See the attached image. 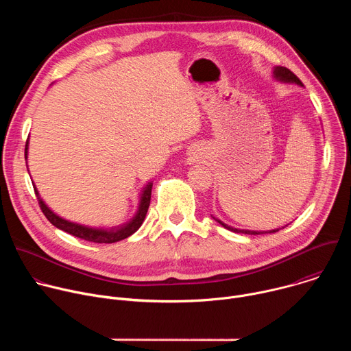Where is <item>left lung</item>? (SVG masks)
I'll list each match as a JSON object with an SVG mask.
<instances>
[{"instance_id":"left-lung-1","label":"left lung","mask_w":351,"mask_h":351,"mask_svg":"<svg viewBox=\"0 0 351 351\" xmlns=\"http://www.w3.org/2000/svg\"><path fill=\"white\" fill-rule=\"evenodd\" d=\"M272 76H274V79L275 80H278V82H282V83H295V84H298V86H302L303 87V83H302V80H300L291 71H289L287 68H285V66H275L274 68V71H272ZM214 218V217H213ZM218 223H221L223 228H226L228 230H232V232H234V233H245V234H265V233H275V232H278L279 229H282V228H278V229H272V230H268V232H258V230H245V229H236V228H233V226H229V225H226V223H223L221 219H218V218H214ZM287 226V225H286ZM285 228V226H283Z\"/></svg>"}]
</instances>
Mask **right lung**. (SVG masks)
<instances>
[{"label":"right lung","instance_id":"1","mask_svg":"<svg viewBox=\"0 0 351 351\" xmlns=\"http://www.w3.org/2000/svg\"><path fill=\"white\" fill-rule=\"evenodd\" d=\"M27 149H29V140H27L26 148H25V160H27ZM33 187H34V193L37 195L38 204H40V208H41L43 214L56 228H58V229H61V230H64V232H66L72 236H76L79 239L91 241V243H115V241H119V240H123V239L129 237L130 234H133L141 226V223L145 218V214L148 211V207H149V199H152L153 183L148 182L145 184V187L143 189L141 195H140L138 208H137V213L134 214V217L129 222H126L121 226L107 228V229H104V228H91V226L75 223V222H71V221H66V219L58 217L57 214H54L51 210H49L45 206V203L43 202V198L40 197L38 190L36 189V186H33Z\"/></svg>","mask_w":351,"mask_h":351}]
</instances>
